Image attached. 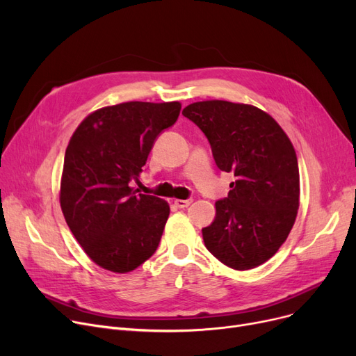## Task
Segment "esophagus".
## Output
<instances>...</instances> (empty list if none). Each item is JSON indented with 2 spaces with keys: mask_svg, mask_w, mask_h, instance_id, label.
<instances>
[{
  "mask_svg": "<svg viewBox=\"0 0 356 356\" xmlns=\"http://www.w3.org/2000/svg\"><path fill=\"white\" fill-rule=\"evenodd\" d=\"M192 202H193L192 199H184V200H181V199H177V200H175V203L177 204L179 208H188Z\"/></svg>",
  "mask_w": 356,
  "mask_h": 356,
  "instance_id": "esophagus-1",
  "label": "esophagus"
}]
</instances>
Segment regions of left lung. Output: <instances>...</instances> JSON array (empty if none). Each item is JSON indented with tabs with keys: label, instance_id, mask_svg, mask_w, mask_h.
Returning a JSON list of instances; mask_svg holds the SVG:
<instances>
[{
	"label": "left lung",
	"instance_id": "obj_1",
	"mask_svg": "<svg viewBox=\"0 0 356 356\" xmlns=\"http://www.w3.org/2000/svg\"><path fill=\"white\" fill-rule=\"evenodd\" d=\"M181 114L207 136L219 170L232 173L227 197L202 229L204 245L234 270L268 261L287 239L298 209L300 180L294 147L268 114L252 105L203 101Z\"/></svg>",
	"mask_w": 356,
	"mask_h": 356
}]
</instances>
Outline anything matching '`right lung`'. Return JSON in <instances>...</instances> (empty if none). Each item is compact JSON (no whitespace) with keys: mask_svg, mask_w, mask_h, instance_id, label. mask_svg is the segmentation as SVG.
Instances as JSON below:
<instances>
[{"mask_svg":"<svg viewBox=\"0 0 356 356\" xmlns=\"http://www.w3.org/2000/svg\"><path fill=\"white\" fill-rule=\"evenodd\" d=\"M179 102H125L98 109L74 131L65 153L60 207L73 236L99 267L128 273L152 257L170 208L133 191Z\"/></svg>","mask_w":356,"mask_h":356,"instance_id":"right-lung-1","label":"right lung"}]
</instances>
